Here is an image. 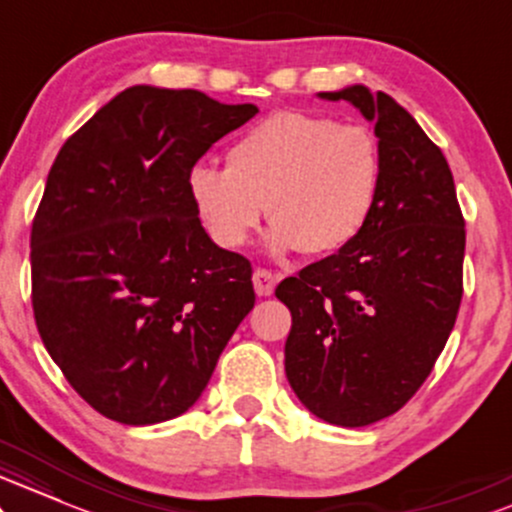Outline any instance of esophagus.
<instances>
[{
    "instance_id": "34e87169",
    "label": "esophagus",
    "mask_w": 512,
    "mask_h": 512,
    "mask_svg": "<svg viewBox=\"0 0 512 512\" xmlns=\"http://www.w3.org/2000/svg\"><path fill=\"white\" fill-rule=\"evenodd\" d=\"M275 285H278V275H273L266 268L254 270V290L258 297H270L275 290Z\"/></svg>"
}]
</instances>
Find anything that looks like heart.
Instances as JSON below:
<instances>
[{"label": "heart", "mask_w": 512, "mask_h": 512, "mask_svg": "<svg viewBox=\"0 0 512 512\" xmlns=\"http://www.w3.org/2000/svg\"><path fill=\"white\" fill-rule=\"evenodd\" d=\"M383 150L362 124L304 112H275L227 150V167L198 162L189 196L210 237L239 249L261 222H273L268 249L323 256L352 244L374 215Z\"/></svg>", "instance_id": "heart-1"}]
</instances>
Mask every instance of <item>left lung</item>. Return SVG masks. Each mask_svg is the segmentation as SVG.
<instances>
[{
    "label": "left lung",
    "mask_w": 512,
    "mask_h": 512,
    "mask_svg": "<svg viewBox=\"0 0 512 512\" xmlns=\"http://www.w3.org/2000/svg\"><path fill=\"white\" fill-rule=\"evenodd\" d=\"M374 122L383 184L364 232L285 278V374L302 405L335 426L390 417L434 369L462 299L465 220L441 148L405 107L366 86L318 93Z\"/></svg>",
    "instance_id": "8db88e82"
}]
</instances>
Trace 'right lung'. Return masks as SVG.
<instances>
[{"label":"right lung","mask_w":512,"mask_h":512,"mask_svg":"<svg viewBox=\"0 0 512 512\" xmlns=\"http://www.w3.org/2000/svg\"><path fill=\"white\" fill-rule=\"evenodd\" d=\"M256 112L201 90L131 86L47 174L30 232L35 323L66 381L107 419L184 414L254 309L251 263L203 230L189 172Z\"/></svg>","instance_id":"obj_1"}]
</instances>
